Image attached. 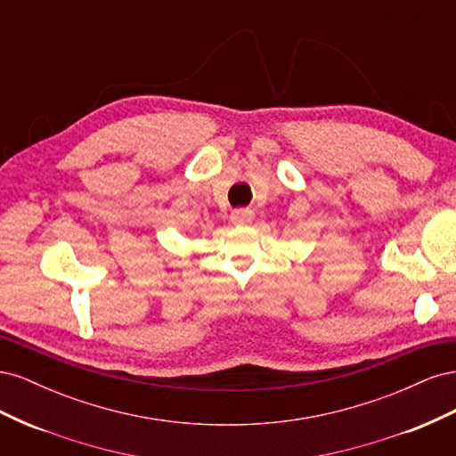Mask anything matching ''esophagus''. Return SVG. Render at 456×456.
Masks as SVG:
<instances>
[{
	"mask_svg": "<svg viewBox=\"0 0 456 456\" xmlns=\"http://www.w3.org/2000/svg\"><path fill=\"white\" fill-rule=\"evenodd\" d=\"M253 218H255V213H253L251 209H240V211H233V213H232V216H230V220H232V224H233V226H247V224H251V223H253Z\"/></svg>",
	"mask_w": 456,
	"mask_h": 456,
	"instance_id": "34e87169",
	"label": "esophagus"
}]
</instances>
